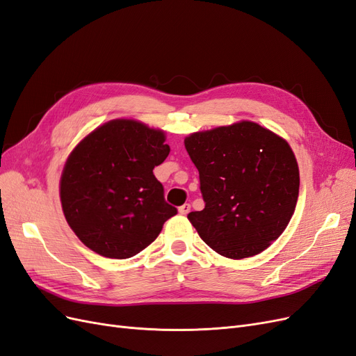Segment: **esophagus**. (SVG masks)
<instances>
[{"instance_id": "esophagus-1", "label": "esophagus", "mask_w": 356, "mask_h": 356, "mask_svg": "<svg viewBox=\"0 0 356 356\" xmlns=\"http://www.w3.org/2000/svg\"><path fill=\"white\" fill-rule=\"evenodd\" d=\"M190 209H191L190 203H184V204H182V207H179V208H178V211H179V213H181V215H187V213L190 212Z\"/></svg>"}]
</instances>
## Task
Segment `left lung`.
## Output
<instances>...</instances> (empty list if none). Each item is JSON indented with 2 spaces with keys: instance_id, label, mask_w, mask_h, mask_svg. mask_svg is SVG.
<instances>
[{
  "instance_id": "obj_1",
  "label": "left lung",
  "mask_w": 356,
  "mask_h": 356,
  "mask_svg": "<svg viewBox=\"0 0 356 356\" xmlns=\"http://www.w3.org/2000/svg\"><path fill=\"white\" fill-rule=\"evenodd\" d=\"M184 144L204 200L202 211L188 213L202 241L234 260L270 246L298 199V165L285 139L254 122H239L191 134Z\"/></svg>"
}]
</instances>
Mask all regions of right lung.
Returning a JSON list of instances; mask_svg holds the SVG:
<instances>
[{
  "label": "right lung",
  "instance_id": "right-lung-1",
  "mask_svg": "<svg viewBox=\"0 0 356 356\" xmlns=\"http://www.w3.org/2000/svg\"><path fill=\"white\" fill-rule=\"evenodd\" d=\"M165 132L111 120L72 149L60 177L63 215L77 238L106 258L134 257L178 212L153 174L170 148Z\"/></svg>",
  "mask_w": 356,
  "mask_h": 356
}]
</instances>
